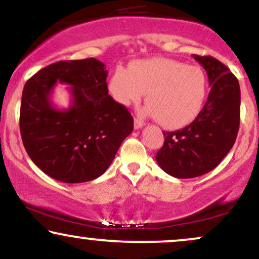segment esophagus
<instances>
[{
    "mask_svg": "<svg viewBox=\"0 0 259 259\" xmlns=\"http://www.w3.org/2000/svg\"><path fill=\"white\" fill-rule=\"evenodd\" d=\"M145 125V121L142 119H140V118H135V120H134V126H135V129H140V127H142Z\"/></svg>",
    "mask_w": 259,
    "mask_h": 259,
    "instance_id": "1",
    "label": "esophagus"
}]
</instances>
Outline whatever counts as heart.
Masks as SVG:
<instances>
[{"label":"heart","mask_w":259,"mask_h":259,"mask_svg":"<svg viewBox=\"0 0 259 259\" xmlns=\"http://www.w3.org/2000/svg\"><path fill=\"white\" fill-rule=\"evenodd\" d=\"M109 92L123 106L138 103L147 92L146 111L164 127L179 129L200 114L207 92L203 70L167 58L136 61L129 69L117 68Z\"/></svg>","instance_id":"obj_1"}]
</instances>
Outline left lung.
Masks as SVG:
<instances>
[{"instance_id":"obj_1","label":"left lung","mask_w":259,"mask_h":259,"mask_svg":"<svg viewBox=\"0 0 259 259\" xmlns=\"http://www.w3.org/2000/svg\"><path fill=\"white\" fill-rule=\"evenodd\" d=\"M194 58L207 72L210 91L200 114L191 124L163 132L164 144L156 160L165 173L190 179L213 170L234 146L240 126V85L236 76L210 56Z\"/></svg>"}]
</instances>
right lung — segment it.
Returning <instances> with one entry per match:
<instances>
[{
	"label": "right lung",
	"instance_id": "right-lung-1",
	"mask_svg": "<svg viewBox=\"0 0 259 259\" xmlns=\"http://www.w3.org/2000/svg\"><path fill=\"white\" fill-rule=\"evenodd\" d=\"M105 64L96 58L59 61L32 75L23 89L20 135L32 162L63 183L96 179L107 170L134 129L125 106L108 95ZM70 84L68 110L49 96L57 81Z\"/></svg>",
	"mask_w": 259,
	"mask_h": 259
}]
</instances>
